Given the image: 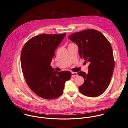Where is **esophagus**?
<instances>
[{"label": "esophagus", "mask_w": 128, "mask_h": 128, "mask_svg": "<svg viewBox=\"0 0 128 128\" xmlns=\"http://www.w3.org/2000/svg\"><path fill=\"white\" fill-rule=\"evenodd\" d=\"M71 76H72V77H76V76H78V74L76 72H72Z\"/></svg>", "instance_id": "1"}]
</instances>
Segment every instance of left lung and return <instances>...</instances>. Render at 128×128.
Returning <instances> with one entry per match:
<instances>
[{
    "mask_svg": "<svg viewBox=\"0 0 128 128\" xmlns=\"http://www.w3.org/2000/svg\"><path fill=\"white\" fill-rule=\"evenodd\" d=\"M69 39L78 47L80 58L90 63L88 74L80 71L84 83L79 87L80 92L86 96L101 95L110 84L114 68L110 43L100 32L87 29L69 35Z\"/></svg>",
    "mask_w": 128,
    "mask_h": 128,
    "instance_id": "8db88e82",
    "label": "left lung"
}]
</instances>
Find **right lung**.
I'll return each instance as SVG.
<instances>
[{
  "mask_svg": "<svg viewBox=\"0 0 128 128\" xmlns=\"http://www.w3.org/2000/svg\"><path fill=\"white\" fill-rule=\"evenodd\" d=\"M66 33L43 34L30 39L21 54V64L27 84L42 98L52 99L60 96L65 84L71 77L69 71L57 72L50 66L54 52Z\"/></svg>",
  "mask_w": 128,
  "mask_h": 128,
  "instance_id": "add662e5",
  "label": "right lung"
}]
</instances>
